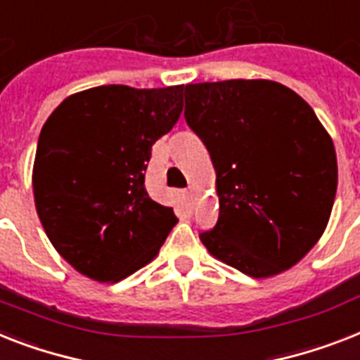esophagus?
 I'll list each match as a JSON object with an SVG mask.
<instances>
[{"label":"esophagus","mask_w":360,"mask_h":360,"mask_svg":"<svg viewBox=\"0 0 360 360\" xmlns=\"http://www.w3.org/2000/svg\"><path fill=\"white\" fill-rule=\"evenodd\" d=\"M186 200H188L190 203H194L195 201V190L194 188L186 190Z\"/></svg>","instance_id":"obj_1"}]
</instances>
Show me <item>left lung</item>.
<instances>
[{
    "mask_svg": "<svg viewBox=\"0 0 360 360\" xmlns=\"http://www.w3.org/2000/svg\"><path fill=\"white\" fill-rule=\"evenodd\" d=\"M185 120L216 170L220 216L200 238L251 277L302 261L326 231L337 153L311 105L266 79L185 86Z\"/></svg>",
    "mask_w": 360,
    "mask_h": 360,
    "instance_id": "obj_1",
    "label": "left lung"
}]
</instances>
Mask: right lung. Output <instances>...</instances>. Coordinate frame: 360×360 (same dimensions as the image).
Listing matches in <instances>:
<instances>
[{"mask_svg": "<svg viewBox=\"0 0 360 360\" xmlns=\"http://www.w3.org/2000/svg\"><path fill=\"white\" fill-rule=\"evenodd\" d=\"M183 110V84H107L70 96L38 136L33 192L55 250L83 276L116 283L153 259L177 216L144 186L151 146Z\"/></svg>", "mask_w": 360, "mask_h": 360, "instance_id": "add662e5", "label": "right lung"}]
</instances>
